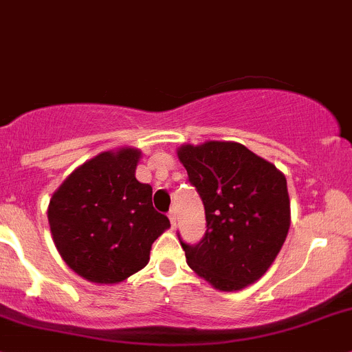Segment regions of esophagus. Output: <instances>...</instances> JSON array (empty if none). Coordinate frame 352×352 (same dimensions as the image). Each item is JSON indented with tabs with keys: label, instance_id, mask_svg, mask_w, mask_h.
I'll return each instance as SVG.
<instances>
[{
	"label": "esophagus",
	"instance_id": "esophagus-1",
	"mask_svg": "<svg viewBox=\"0 0 352 352\" xmlns=\"http://www.w3.org/2000/svg\"><path fill=\"white\" fill-rule=\"evenodd\" d=\"M168 218H170V223H172V228H175V226H177V219H179V218H177V209L175 208H173L172 211L168 212Z\"/></svg>",
	"mask_w": 352,
	"mask_h": 352
}]
</instances>
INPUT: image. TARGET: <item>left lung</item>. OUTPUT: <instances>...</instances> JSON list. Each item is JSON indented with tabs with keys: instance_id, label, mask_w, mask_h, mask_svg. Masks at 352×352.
I'll return each instance as SVG.
<instances>
[{
	"instance_id": "left-lung-1",
	"label": "left lung",
	"mask_w": 352,
	"mask_h": 352,
	"mask_svg": "<svg viewBox=\"0 0 352 352\" xmlns=\"http://www.w3.org/2000/svg\"><path fill=\"white\" fill-rule=\"evenodd\" d=\"M206 212L196 245L180 240L187 264L219 291H239L265 274L285 243L291 212L286 177L232 141L177 151Z\"/></svg>"
}]
</instances>
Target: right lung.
Listing matches in <instances>:
<instances>
[{
	"mask_svg": "<svg viewBox=\"0 0 352 352\" xmlns=\"http://www.w3.org/2000/svg\"><path fill=\"white\" fill-rule=\"evenodd\" d=\"M141 151H104L78 166L52 194L47 218L63 261L81 278L113 285L141 271L170 226L138 182Z\"/></svg>",
	"mask_w": 352,
	"mask_h": 352,
	"instance_id": "1",
	"label": "right lung"
}]
</instances>
